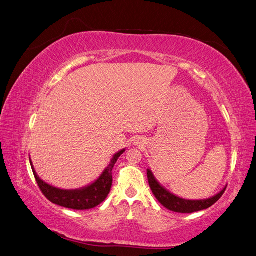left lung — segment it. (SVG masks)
<instances>
[{
	"instance_id": "left-lung-1",
	"label": "left lung",
	"mask_w": 256,
	"mask_h": 256,
	"mask_svg": "<svg viewBox=\"0 0 256 256\" xmlns=\"http://www.w3.org/2000/svg\"><path fill=\"white\" fill-rule=\"evenodd\" d=\"M147 176L149 180V186L153 195L162 204V205L174 212L179 214H192L196 211H200L204 209H207L214 205L225 192L226 186L222 188L220 192L216 194L214 196L210 197L206 200H186L179 197L177 195L172 194L168 190L165 188L154 177V174L151 172V170H147Z\"/></svg>"
}]
</instances>
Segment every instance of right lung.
<instances>
[{
  "label": "right lung",
  "mask_w": 256,
  "mask_h": 256,
  "mask_svg": "<svg viewBox=\"0 0 256 256\" xmlns=\"http://www.w3.org/2000/svg\"><path fill=\"white\" fill-rule=\"evenodd\" d=\"M124 151L126 149H122L116 153L110 160V163L108 164L96 181L89 186L76 190H63L48 184L36 174L31 158L30 164L40 191L51 202L74 210H86L98 206L102 202L106 200L112 186V168L116 163V160L120 158Z\"/></svg>",
  "instance_id": "1"
}]
</instances>
